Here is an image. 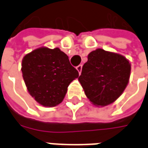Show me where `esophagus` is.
I'll return each mask as SVG.
<instances>
[{
    "instance_id": "34e87169",
    "label": "esophagus",
    "mask_w": 148,
    "mask_h": 148,
    "mask_svg": "<svg viewBox=\"0 0 148 148\" xmlns=\"http://www.w3.org/2000/svg\"><path fill=\"white\" fill-rule=\"evenodd\" d=\"M76 69H77V71H78V73H79V74H80L81 72H82V65H79V66H77V67H76Z\"/></svg>"
}]
</instances>
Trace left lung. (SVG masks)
I'll return each instance as SVG.
<instances>
[{
    "label": "left lung",
    "instance_id": "1",
    "mask_svg": "<svg viewBox=\"0 0 148 148\" xmlns=\"http://www.w3.org/2000/svg\"><path fill=\"white\" fill-rule=\"evenodd\" d=\"M130 74L131 63L124 55L97 48L88 55L78 81L90 102L105 107L121 97Z\"/></svg>",
    "mask_w": 148,
    "mask_h": 148
}]
</instances>
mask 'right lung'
I'll return each instance as SVG.
<instances>
[{"mask_svg": "<svg viewBox=\"0 0 148 148\" xmlns=\"http://www.w3.org/2000/svg\"><path fill=\"white\" fill-rule=\"evenodd\" d=\"M21 71L29 94L44 107L59 105L69 85L78 77L68 56L58 47H41L24 55Z\"/></svg>", "mask_w": 148, "mask_h": 148, "instance_id": "add662e5", "label": "right lung"}]
</instances>
